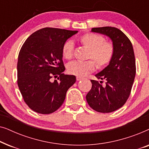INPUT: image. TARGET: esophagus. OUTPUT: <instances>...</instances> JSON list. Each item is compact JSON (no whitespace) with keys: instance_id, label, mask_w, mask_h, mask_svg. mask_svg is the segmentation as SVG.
<instances>
[{"instance_id":"obj_1","label":"esophagus","mask_w":149,"mask_h":149,"mask_svg":"<svg viewBox=\"0 0 149 149\" xmlns=\"http://www.w3.org/2000/svg\"><path fill=\"white\" fill-rule=\"evenodd\" d=\"M82 79H83L82 77H77V81H81V80H82Z\"/></svg>"}]
</instances>
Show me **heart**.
<instances>
[{
    "instance_id": "obj_1",
    "label": "heart",
    "mask_w": 149,
    "mask_h": 149,
    "mask_svg": "<svg viewBox=\"0 0 149 149\" xmlns=\"http://www.w3.org/2000/svg\"><path fill=\"white\" fill-rule=\"evenodd\" d=\"M79 42L89 49L88 60L85 62L74 61L69 63L67 66L68 72L77 77H85L94 71L95 64L98 69L107 66L113 60L115 54V47L111 42L106 41L104 36L95 33H86L79 38ZM74 43L72 40H67L63 45L62 54L67 60L72 58Z\"/></svg>"
}]
</instances>
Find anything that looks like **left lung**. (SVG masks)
Wrapping results in <instances>:
<instances>
[{"instance_id":"1","label":"left lung","mask_w":149,"mask_h":149,"mask_svg":"<svg viewBox=\"0 0 149 149\" xmlns=\"http://www.w3.org/2000/svg\"><path fill=\"white\" fill-rule=\"evenodd\" d=\"M91 32L111 38L115 54L111 63L95 75L103 81L91 80V90L86 95L91 109L99 113H111L125 104L131 93L136 75V61L132 44L127 36L115 27L93 28Z\"/></svg>"}]
</instances>
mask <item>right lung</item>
Here are the masks:
<instances>
[{
    "label": "right lung",
    "instance_id": "right-lung-1",
    "mask_svg": "<svg viewBox=\"0 0 149 149\" xmlns=\"http://www.w3.org/2000/svg\"><path fill=\"white\" fill-rule=\"evenodd\" d=\"M78 31L44 28L32 33L22 45L17 62V85L24 100L32 111L50 114L64 102L76 81L64 74L62 47ZM52 77L58 81H51Z\"/></svg>",
    "mask_w": 149,
    "mask_h": 149
}]
</instances>
